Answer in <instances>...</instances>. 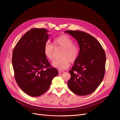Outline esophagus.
<instances>
[{
  "label": "esophagus",
  "mask_w": 120,
  "mask_h": 120,
  "mask_svg": "<svg viewBox=\"0 0 120 120\" xmlns=\"http://www.w3.org/2000/svg\"><path fill=\"white\" fill-rule=\"evenodd\" d=\"M64 71H60V70H59V74H63V73H64Z\"/></svg>",
  "instance_id": "obj_1"
}]
</instances>
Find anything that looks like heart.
I'll use <instances>...</instances> for the list:
<instances>
[{"label":"heart","mask_w":120,"mask_h":120,"mask_svg":"<svg viewBox=\"0 0 120 120\" xmlns=\"http://www.w3.org/2000/svg\"><path fill=\"white\" fill-rule=\"evenodd\" d=\"M74 41L67 35H62L54 39V47L64 49L60 55L61 59L54 61L52 66L60 70H65L70 66V62L74 63L79 55V49L74 45ZM53 46L46 42L43 47V52L46 57L49 60H53Z\"/></svg>","instance_id":"heart-1"}]
</instances>
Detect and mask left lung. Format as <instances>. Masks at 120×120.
Returning a JSON list of instances; mask_svg holds the SVG:
<instances>
[{
    "label": "left lung",
    "instance_id": "left-lung-1",
    "mask_svg": "<svg viewBox=\"0 0 120 120\" xmlns=\"http://www.w3.org/2000/svg\"><path fill=\"white\" fill-rule=\"evenodd\" d=\"M79 43V55L71 70L68 88L79 96L93 93L102 82L105 73L106 54L100 43L91 35L78 30H67Z\"/></svg>",
    "mask_w": 120,
    "mask_h": 120
}]
</instances>
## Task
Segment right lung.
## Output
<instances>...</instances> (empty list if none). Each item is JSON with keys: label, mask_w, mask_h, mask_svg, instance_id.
<instances>
[{"label": "right lung", "mask_w": 120, "mask_h": 120, "mask_svg": "<svg viewBox=\"0 0 120 120\" xmlns=\"http://www.w3.org/2000/svg\"><path fill=\"white\" fill-rule=\"evenodd\" d=\"M45 28H32L14 47L12 64L14 77L23 91L31 97L45 93L52 79L58 74L52 68L43 52V47L49 38Z\"/></svg>", "instance_id": "obj_1"}]
</instances>
